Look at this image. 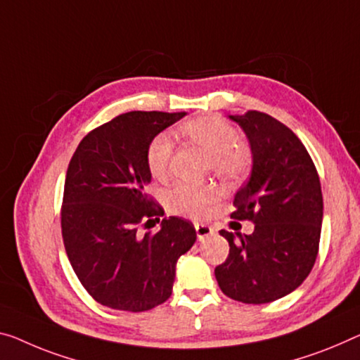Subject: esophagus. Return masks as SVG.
Returning <instances> with one entry per match:
<instances>
[{"label": "esophagus", "instance_id": "esophagus-1", "mask_svg": "<svg viewBox=\"0 0 360 360\" xmlns=\"http://www.w3.org/2000/svg\"><path fill=\"white\" fill-rule=\"evenodd\" d=\"M195 229H196V235H198V240H199V241L206 240V238L214 235V229H212V226H209V225H206V224H196Z\"/></svg>", "mask_w": 360, "mask_h": 360}]
</instances>
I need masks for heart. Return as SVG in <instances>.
<instances>
[{
    "mask_svg": "<svg viewBox=\"0 0 360 360\" xmlns=\"http://www.w3.org/2000/svg\"><path fill=\"white\" fill-rule=\"evenodd\" d=\"M180 134L209 153V167L226 180H238L250 172L252 153L248 143L238 138L233 125L215 115H202L180 125ZM174 145L169 135L159 134L146 149V165L154 179H164L169 172ZM220 198L214 185L176 184L167 193V206L172 212L191 219H202Z\"/></svg>",
    "mask_w": 360,
    "mask_h": 360,
    "instance_id": "heart-1",
    "label": "heart"
}]
</instances>
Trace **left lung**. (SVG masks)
<instances>
[{
  "label": "left lung",
  "mask_w": 360,
  "mask_h": 360,
  "mask_svg": "<svg viewBox=\"0 0 360 360\" xmlns=\"http://www.w3.org/2000/svg\"><path fill=\"white\" fill-rule=\"evenodd\" d=\"M245 130L252 170L233 199L230 217L251 220V235L220 230L229 257L215 267L220 290L231 300L265 304L295 291L315 264L323 199L317 169L306 146L272 115L248 110L230 115Z\"/></svg>",
  "instance_id": "left-lung-1"
}]
</instances>
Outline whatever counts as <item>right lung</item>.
<instances>
[{"instance_id": "obj_1", "label": "right lung", "mask_w": 360, "mask_h": 360, "mask_svg": "<svg viewBox=\"0 0 360 360\" xmlns=\"http://www.w3.org/2000/svg\"><path fill=\"white\" fill-rule=\"evenodd\" d=\"M186 112L131 110L91 130L72 156L64 184L60 229L72 269L93 300L143 312L172 295L175 265L196 241L181 217L140 236L164 209L146 193V149Z\"/></svg>"}]
</instances>
